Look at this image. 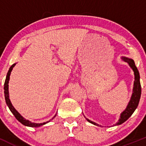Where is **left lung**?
<instances>
[{"label":"left lung","mask_w":146,"mask_h":146,"mask_svg":"<svg viewBox=\"0 0 146 146\" xmlns=\"http://www.w3.org/2000/svg\"><path fill=\"white\" fill-rule=\"evenodd\" d=\"M122 59L124 60L125 62L128 63V64L130 65V66L132 68L134 71V74H135V82H134V88H133V93H132L131 99H130V101L129 102L128 106H127L126 109L121 114V117H120L119 120L117 122L115 125H120L121 123H123V122H125L127 119L132 115V113L135 112V110H136L139 104V102L140 98H141V83H140V75L139 73L138 69H137V66H135V62L133 60L130 59L128 58H122ZM86 120L90 123H93L95 125H98V126H101L100 125L98 124V123H95V122L90 121V120L86 119Z\"/></svg>","instance_id":"8db88e82"}]
</instances>
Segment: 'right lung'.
I'll use <instances>...</instances> for the list:
<instances>
[{"instance_id": "add662e5", "label": "right lung", "mask_w": 146, "mask_h": 146, "mask_svg": "<svg viewBox=\"0 0 146 146\" xmlns=\"http://www.w3.org/2000/svg\"><path fill=\"white\" fill-rule=\"evenodd\" d=\"M16 65V64H14L11 66V67L9 68V70L8 71L7 74L6 76V79H5V84H4V93H5V101H6V104L9 107V110H11V113H13V115H14V117H16V119L18 120V121H20L22 124L27 125V126H30V127H34V128H36V127H39L41 126V125L45 124L46 123H31V121H28V120H26L25 119L23 118V117L20 115L19 113L16 111V110L13 107L12 104H11V102H10V100L9 98V91H8V84H9V76L10 74H11V71L12 70V68L14 66ZM56 116V115L53 117L54 118ZM48 123V121L46 122Z\"/></svg>"}]
</instances>
